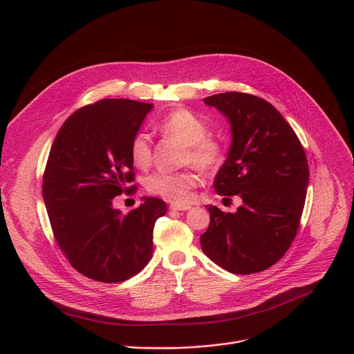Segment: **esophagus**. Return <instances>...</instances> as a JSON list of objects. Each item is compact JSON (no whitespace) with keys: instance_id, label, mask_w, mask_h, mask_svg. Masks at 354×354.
I'll return each mask as SVG.
<instances>
[{"instance_id":"obj_1","label":"esophagus","mask_w":354,"mask_h":354,"mask_svg":"<svg viewBox=\"0 0 354 354\" xmlns=\"http://www.w3.org/2000/svg\"><path fill=\"white\" fill-rule=\"evenodd\" d=\"M171 210H176V212H186V210H190L192 206L190 205H179V203H172L169 206Z\"/></svg>"}]
</instances>
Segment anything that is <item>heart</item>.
Returning a JSON list of instances; mask_svg holds the SVG:
<instances>
[{"label":"heart","instance_id":"1","mask_svg":"<svg viewBox=\"0 0 354 354\" xmlns=\"http://www.w3.org/2000/svg\"><path fill=\"white\" fill-rule=\"evenodd\" d=\"M157 129L167 137L183 144L180 165H193L203 174H213L224 162L221 142L207 134L206 123L187 109H176L165 115ZM130 158L137 168L145 169L151 164V142L145 133H137L130 142ZM198 185V176L192 169L174 174L156 172L144 180L147 192L174 203H185Z\"/></svg>","mask_w":354,"mask_h":354}]
</instances>
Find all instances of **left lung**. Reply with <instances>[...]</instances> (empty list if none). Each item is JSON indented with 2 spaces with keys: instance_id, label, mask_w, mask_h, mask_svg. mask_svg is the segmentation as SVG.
Listing matches in <instances>:
<instances>
[{
  "instance_id": "1",
  "label": "left lung",
  "mask_w": 354,
  "mask_h": 354,
  "mask_svg": "<svg viewBox=\"0 0 354 354\" xmlns=\"http://www.w3.org/2000/svg\"><path fill=\"white\" fill-rule=\"evenodd\" d=\"M230 122L232 142L214 189L241 197L235 213L207 206L210 225L200 236L207 258L235 274L266 270L294 241L306 205L310 169L306 151L268 100L243 92L205 97Z\"/></svg>"
}]
</instances>
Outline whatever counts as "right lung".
<instances>
[{"label": "right lung", "instance_id": "add662e5", "mask_svg": "<svg viewBox=\"0 0 354 354\" xmlns=\"http://www.w3.org/2000/svg\"><path fill=\"white\" fill-rule=\"evenodd\" d=\"M151 109L131 99H100L73 113L50 149L43 174L50 225L64 257L88 279L124 281L153 257L165 201L144 197L129 214L113 209L116 196L137 190L127 186L134 180L130 142Z\"/></svg>", "mask_w": 354, "mask_h": 354}]
</instances>
